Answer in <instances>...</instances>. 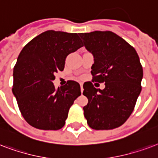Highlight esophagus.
<instances>
[{
	"label": "esophagus",
	"mask_w": 158,
	"mask_h": 158,
	"mask_svg": "<svg viewBox=\"0 0 158 158\" xmlns=\"http://www.w3.org/2000/svg\"><path fill=\"white\" fill-rule=\"evenodd\" d=\"M80 86H81V91L83 92V83L82 82H80Z\"/></svg>",
	"instance_id": "obj_1"
}]
</instances>
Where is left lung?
Instances as JSON below:
<instances>
[{
    "label": "left lung",
    "mask_w": 158,
    "mask_h": 158,
    "mask_svg": "<svg viewBox=\"0 0 158 158\" xmlns=\"http://www.w3.org/2000/svg\"><path fill=\"white\" fill-rule=\"evenodd\" d=\"M84 46L92 53L93 81L105 82L103 90L84 83L83 107L88 125L93 129H113L121 126L134 110L141 92L143 68L136 50L111 31L81 33Z\"/></svg>",
    "instance_id": "obj_1"
}]
</instances>
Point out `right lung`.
Masks as SVG:
<instances>
[{
  "mask_svg": "<svg viewBox=\"0 0 158 158\" xmlns=\"http://www.w3.org/2000/svg\"><path fill=\"white\" fill-rule=\"evenodd\" d=\"M82 46L77 34L48 30L23 48L13 71L12 92L29 124L43 130L64 126L69 109L81 94L80 85L68 81L56 89L52 81L55 73L64 69L67 56Z\"/></svg>",
  "mask_w": 158,
  "mask_h": 158,
  "instance_id": "1",
  "label": "right lung"
}]
</instances>
